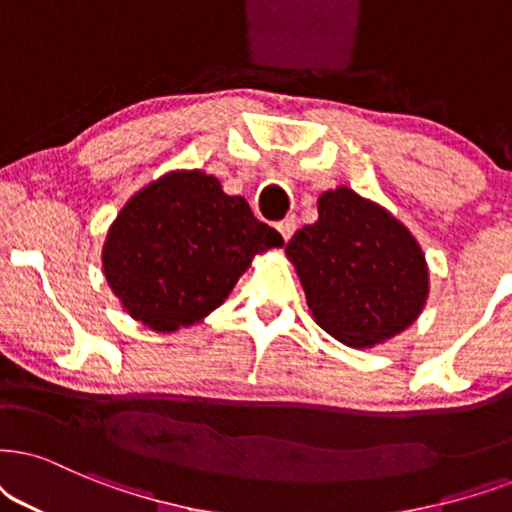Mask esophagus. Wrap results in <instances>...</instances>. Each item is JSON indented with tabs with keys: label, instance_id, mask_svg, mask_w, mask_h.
<instances>
[{
	"label": "esophagus",
	"instance_id": "esophagus-1",
	"mask_svg": "<svg viewBox=\"0 0 512 512\" xmlns=\"http://www.w3.org/2000/svg\"><path fill=\"white\" fill-rule=\"evenodd\" d=\"M276 229H278V234L283 236V241H290V236L295 234V229H297V219L290 215V217H286V219H281V222L276 224Z\"/></svg>",
	"mask_w": 512,
	"mask_h": 512
}]
</instances>
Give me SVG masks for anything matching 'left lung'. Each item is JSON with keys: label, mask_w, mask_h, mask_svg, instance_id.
<instances>
[{"label": "left lung", "mask_w": 512, "mask_h": 512, "mask_svg": "<svg viewBox=\"0 0 512 512\" xmlns=\"http://www.w3.org/2000/svg\"><path fill=\"white\" fill-rule=\"evenodd\" d=\"M286 255L314 321L349 347L406 331L428 300V264L416 238L347 186L321 193L319 219L295 231Z\"/></svg>", "instance_id": "8db88e82"}]
</instances>
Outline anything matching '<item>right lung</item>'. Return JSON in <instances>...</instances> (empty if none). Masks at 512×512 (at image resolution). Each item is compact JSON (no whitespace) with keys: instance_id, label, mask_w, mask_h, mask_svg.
I'll use <instances>...</instances> for the list:
<instances>
[{"instance_id":"right-lung-1","label":"right lung","mask_w":512,"mask_h":512,"mask_svg":"<svg viewBox=\"0 0 512 512\" xmlns=\"http://www.w3.org/2000/svg\"><path fill=\"white\" fill-rule=\"evenodd\" d=\"M248 200L200 170L167 172L127 200L103 243V274L125 312L158 333L222 304L252 257L281 248Z\"/></svg>"}]
</instances>
